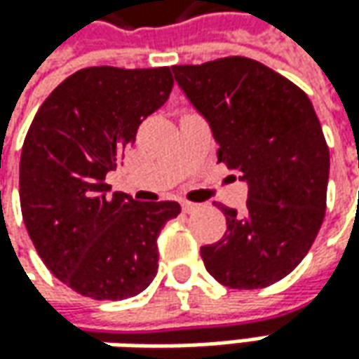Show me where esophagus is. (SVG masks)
I'll return each mask as SVG.
<instances>
[{
  "instance_id": "esophagus-1",
  "label": "esophagus",
  "mask_w": 359,
  "mask_h": 359,
  "mask_svg": "<svg viewBox=\"0 0 359 359\" xmlns=\"http://www.w3.org/2000/svg\"><path fill=\"white\" fill-rule=\"evenodd\" d=\"M182 206V212H194L196 208H198V204L191 203V201H184V203H180Z\"/></svg>"
}]
</instances>
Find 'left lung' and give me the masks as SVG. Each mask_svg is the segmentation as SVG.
Instances as JSON below:
<instances>
[{
	"label": "left lung",
	"instance_id": "8db88e82",
	"mask_svg": "<svg viewBox=\"0 0 359 359\" xmlns=\"http://www.w3.org/2000/svg\"><path fill=\"white\" fill-rule=\"evenodd\" d=\"M218 142V163L248 182L246 210L222 204L226 232L201 248L222 286L254 290L288 276L326 217L330 151L308 95L248 57L172 65Z\"/></svg>",
	"mask_w": 359,
	"mask_h": 359
}]
</instances>
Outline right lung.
I'll return each mask as SVG.
<instances>
[{
	"instance_id": "1",
	"label": "right lung",
	"mask_w": 359,
	"mask_h": 359,
	"mask_svg": "<svg viewBox=\"0 0 359 359\" xmlns=\"http://www.w3.org/2000/svg\"><path fill=\"white\" fill-rule=\"evenodd\" d=\"M170 67H85L45 99L25 135L19 201L43 264L93 300H125L156 276V238L180 204L109 194L107 172L167 103Z\"/></svg>"
}]
</instances>
